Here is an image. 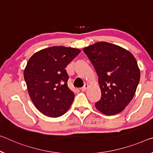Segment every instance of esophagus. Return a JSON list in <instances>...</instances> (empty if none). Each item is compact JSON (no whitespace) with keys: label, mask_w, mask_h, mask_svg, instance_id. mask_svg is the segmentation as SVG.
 I'll use <instances>...</instances> for the list:
<instances>
[{"label":"esophagus","mask_w":153,"mask_h":153,"mask_svg":"<svg viewBox=\"0 0 153 153\" xmlns=\"http://www.w3.org/2000/svg\"><path fill=\"white\" fill-rule=\"evenodd\" d=\"M88 87V84L86 83L85 84H84V86L83 87H82V88H81L82 91H86Z\"/></svg>","instance_id":"1"}]
</instances>
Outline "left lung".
<instances>
[{
	"label": "left lung",
	"mask_w": 153,
	"mask_h": 153,
	"mask_svg": "<svg viewBox=\"0 0 153 153\" xmlns=\"http://www.w3.org/2000/svg\"><path fill=\"white\" fill-rule=\"evenodd\" d=\"M83 50L99 77L101 97L95 103L96 108L108 116L120 113L132 100L140 82L135 57L124 48L104 42Z\"/></svg>",
	"instance_id": "8db88e82"
}]
</instances>
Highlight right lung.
Returning a JSON list of instances; mask_svg holds the SVG:
<instances>
[{"label":"right lung","instance_id":"add662e5","mask_svg":"<svg viewBox=\"0 0 153 153\" xmlns=\"http://www.w3.org/2000/svg\"><path fill=\"white\" fill-rule=\"evenodd\" d=\"M81 50L53 46L34 54L28 60L24 77L30 97L43 114L57 118L66 113L74 100L65 70Z\"/></svg>","mask_w":153,"mask_h":153}]
</instances>
